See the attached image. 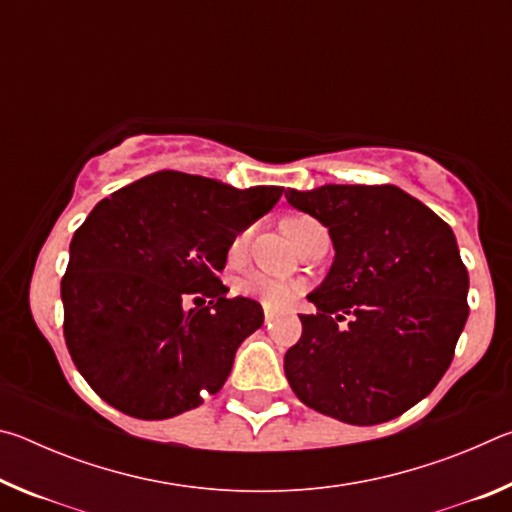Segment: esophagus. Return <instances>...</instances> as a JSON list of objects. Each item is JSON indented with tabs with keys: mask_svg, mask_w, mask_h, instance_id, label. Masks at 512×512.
<instances>
[{
	"mask_svg": "<svg viewBox=\"0 0 512 512\" xmlns=\"http://www.w3.org/2000/svg\"><path fill=\"white\" fill-rule=\"evenodd\" d=\"M273 318H275V311H271V309H264V323H266L268 327H271Z\"/></svg>",
	"mask_w": 512,
	"mask_h": 512,
	"instance_id": "34e87169",
	"label": "esophagus"
}]
</instances>
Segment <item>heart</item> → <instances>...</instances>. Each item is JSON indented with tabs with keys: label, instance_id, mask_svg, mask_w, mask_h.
Segmentation results:
<instances>
[{
	"label": "heart",
	"instance_id": "heart-1",
	"mask_svg": "<svg viewBox=\"0 0 512 512\" xmlns=\"http://www.w3.org/2000/svg\"><path fill=\"white\" fill-rule=\"evenodd\" d=\"M320 225L311 219H289L284 221V230L293 239V244L300 246L311 232L318 230ZM248 244H250V230L239 232V235L230 241L228 248V259L230 264H241L248 255ZM235 291L239 296L257 300L259 305L266 309H287L296 302L302 293H305V284L298 280H291V277H277L264 271H253L241 275L235 282Z\"/></svg>",
	"mask_w": 512,
	"mask_h": 512
}]
</instances>
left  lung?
Listing matches in <instances>:
<instances>
[{
  "label": "left lung",
  "mask_w": 512,
  "mask_h": 512,
  "mask_svg": "<svg viewBox=\"0 0 512 512\" xmlns=\"http://www.w3.org/2000/svg\"><path fill=\"white\" fill-rule=\"evenodd\" d=\"M336 250L309 293L284 372L309 409L348 424L393 420L427 397L454 359L470 277L449 225L395 185L284 192ZM348 317L349 325L341 326Z\"/></svg>",
  "instance_id": "obj_1"
}]
</instances>
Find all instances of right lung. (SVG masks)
<instances>
[{
	"mask_svg": "<svg viewBox=\"0 0 512 512\" xmlns=\"http://www.w3.org/2000/svg\"><path fill=\"white\" fill-rule=\"evenodd\" d=\"M282 192L160 171L97 203L69 244L60 296L67 350L101 400L164 420L203 404L201 391H221L264 311L225 298L216 273L237 232Z\"/></svg>",
	"mask_w": 512,
	"mask_h": 512,
	"instance_id": "1",
	"label": "right lung"
}]
</instances>
